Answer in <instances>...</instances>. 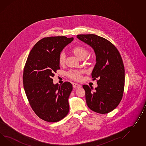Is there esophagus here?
I'll return each instance as SVG.
<instances>
[{
	"label": "esophagus",
	"instance_id": "esophagus-1",
	"mask_svg": "<svg viewBox=\"0 0 146 146\" xmlns=\"http://www.w3.org/2000/svg\"><path fill=\"white\" fill-rule=\"evenodd\" d=\"M73 86L74 88H82V86L80 85L79 84L76 83H73Z\"/></svg>",
	"mask_w": 146,
	"mask_h": 146
}]
</instances>
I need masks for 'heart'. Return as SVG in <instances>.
I'll use <instances>...</instances> for the list:
<instances>
[{
	"label": "heart",
	"mask_w": 146,
	"mask_h": 146,
	"mask_svg": "<svg viewBox=\"0 0 146 146\" xmlns=\"http://www.w3.org/2000/svg\"><path fill=\"white\" fill-rule=\"evenodd\" d=\"M73 52L75 55L80 58L82 57H86L88 54V51L81 46H76L73 49ZM65 62V54L64 52H61L58 56V63L60 65H64ZM68 76L75 80H80L81 78V72L76 70H70L67 73Z\"/></svg>",
	"instance_id": "obj_1"
}]
</instances>
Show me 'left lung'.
Instances as JSON below:
<instances>
[{
  "instance_id": "left-lung-1",
  "label": "left lung",
  "mask_w": 146,
  "mask_h": 146,
  "mask_svg": "<svg viewBox=\"0 0 146 146\" xmlns=\"http://www.w3.org/2000/svg\"><path fill=\"white\" fill-rule=\"evenodd\" d=\"M77 38L91 47L96 56V64L92 78L97 81L98 86L83 85L86 104L89 108L99 113L113 110L120 102L125 86V68L121 55L113 45L102 37L94 34L78 35Z\"/></svg>"
}]
</instances>
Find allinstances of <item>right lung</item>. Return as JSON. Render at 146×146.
<instances>
[{"label": "right lung", "instance_id": "1", "mask_svg": "<svg viewBox=\"0 0 146 146\" xmlns=\"http://www.w3.org/2000/svg\"><path fill=\"white\" fill-rule=\"evenodd\" d=\"M74 39L65 36L45 37L29 54L23 73L24 88L29 103L44 121L55 122L66 116L68 99L73 87L70 82L54 84L52 78L60 68L58 56Z\"/></svg>", "mask_w": 146, "mask_h": 146}]
</instances>
